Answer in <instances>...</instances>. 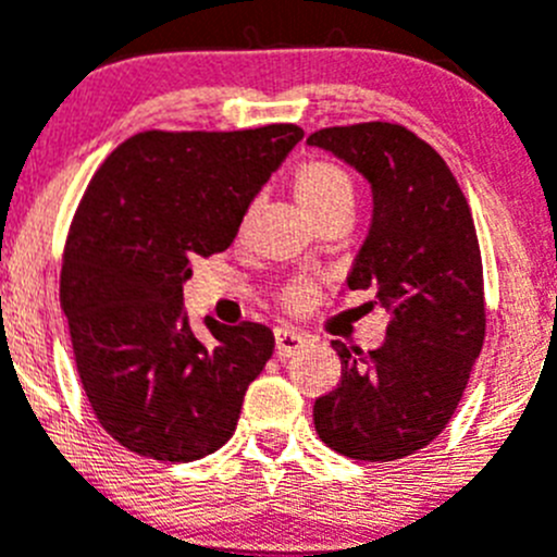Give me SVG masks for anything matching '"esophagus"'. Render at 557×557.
I'll return each mask as SVG.
<instances>
[{
    "mask_svg": "<svg viewBox=\"0 0 557 557\" xmlns=\"http://www.w3.org/2000/svg\"><path fill=\"white\" fill-rule=\"evenodd\" d=\"M305 343H307L305 334L290 332V329H277V332H274V354H277L280 359L301 350L305 348Z\"/></svg>",
    "mask_w": 557,
    "mask_h": 557,
    "instance_id": "esophagus-1",
    "label": "esophagus"
}]
</instances>
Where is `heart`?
I'll list each match as a JSON object with an SVG mask.
<instances>
[{"instance_id":"1","label":"heart","mask_w":557,"mask_h":557,"mask_svg":"<svg viewBox=\"0 0 557 557\" xmlns=\"http://www.w3.org/2000/svg\"><path fill=\"white\" fill-rule=\"evenodd\" d=\"M294 196L299 201L301 212L318 223L326 214L339 212V209H350L354 212V201H356V190H354V180L348 176V171L339 169L337 163L332 160H305V163L296 169L294 174ZM288 305L294 310H301V307L310 305L315 299V288L307 283L294 285L288 290Z\"/></svg>"}]
</instances>
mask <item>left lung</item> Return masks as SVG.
<instances>
[{
  "instance_id": "obj_1",
  "label": "left lung",
  "mask_w": 557,
  "mask_h": 557,
  "mask_svg": "<svg viewBox=\"0 0 557 557\" xmlns=\"http://www.w3.org/2000/svg\"><path fill=\"white\" fill-rule=\"evenodd\" d=\"M310 147L359 171L372 220L348 274L388 310L381 348L334 339L343 375L312 405L318 438L354 460L388 462L424 449L449 424L484 343L482 252L449 165L388 122L318 129Z\"/></svg>"
}]
</instances>
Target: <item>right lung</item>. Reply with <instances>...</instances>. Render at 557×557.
I'll use <instances>...</instances> for the list:
<instances>
[{
	"instance_id": "right-lung-1",
	"label": "right lung",
	"mask_w": 557,
	"mask_h": 557,
	"mask_svg": "<svg viewBox=\"0 0 557 557\" xmlns=\"http://www.w3.org/2000/svg\"><path fill=\"white\" fill-rule=\"evenodd\" d=\"M305 138L296 124L133 135L100 165L70 228L59 299L97 422L124 449L190 462L234 435L274 350L263 323L193 334L198 256L228 250L252 198Z\"/></svg>"
}]
</instances>
